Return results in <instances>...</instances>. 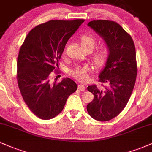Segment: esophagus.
I'll return each instance as SVG.
<instances>
[{
  "mask_svg": "<svg viewBox=\"0 0 152 152\" xmlns=\"http://www.w3.org/2000/svg\"><path fill=\"white\" fill-rule=\"evenodd\" d=\"M78 89H79L80 91H85V90H86V86H85L84 84H79V86H78Z\"/></svg>",
  "mask_w": 152,
  "mask_h": 152,
  "instance_id": "34e87169",
  "label": "esophagus"
}]
</instances>
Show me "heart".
<instances>
[{
	"label": "heart",
	"mask_w": 152,
	"mask_h": 152,
	"mask_svg": "<svg viewBox=\"0 0 152 152\" xmlns=\"http://www.w3.org/2000/svg\"><path fill=\"white\" fill-rule=\"evenodd\" d=\"M81 44L83 48H94L96 45V40L94 36L91 35L89 34H85L81 36ZM108 56H109V50L107 47H100L98 48L97 50L94 53V62L99 66L104 64L107 60ZM92 71V68L89 65H85L83 66H77L73 69L69 71V74L72 77L76 79L79 81H87L89 78V73Z\"/></svg>",
	"instance_id": "obj_1"
}]
</instances>
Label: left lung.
<instances>
[{
  "mask_svg": "<svg viewBox=\"0 0 152 152\" xmlns=\"http://www.w3.org/2000/svg\"><path fill=\"white\" fill-rule=\"evenodd\" d=\"M87 25L104 39L109 56L99 75V81L107 86H88L94 99L86 109L96 121H108L122 112L132 94L137 76L136 48L131 35L115 21L94 20Z\"/></svg>",
  "mask_w": 152,
  "mask_h": 152,
  "instance_id": "1",
  "label": "left lung"
}]
</instances>
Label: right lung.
Segmentation results:
<instances>
[{
	"label": "right lung",
	"instance_id": "1",
	"mask_svg": "<svg viewBox=\"0 0 152 152\" xmlns=\"http://www.w3.org/2000/svg\"><path fill=\"white\" fill-rule=\"evenodd\" d=\"M84 21L51 20L28 33L17 58L18 86L23 99L38 118L49 120L63 110L68 97L77 89L69 78L50 81L69 38Z\"/></svg>",
	"mask_w": 152,
	"mask_h": 152
}]
</instances>
